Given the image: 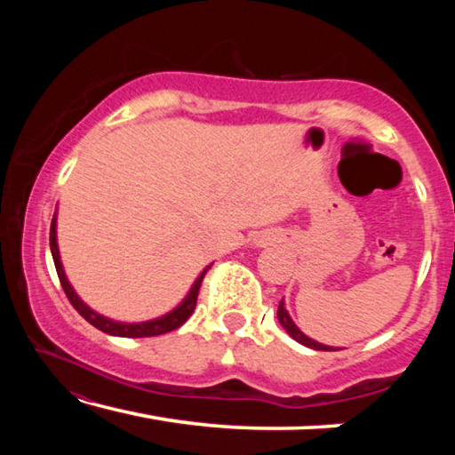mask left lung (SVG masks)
Wrapping results in <instances>:
<instances>
[{
	"instance_id": "left-lung-1",
	"label": "left lung",
	"mask_w": 455,
	"mask_h": 455,
	"mask_svg": "<svg viewBox=\"0 0 455 455\" xmlns=\"http://www.w3.org/2000/svg\"><path fill=\"white\" fill-rule=\"evenodd\" d=\"M276 317H279V323L283 325V329L287 331V333H289L292 339H295L297 343L305 345V347L315 349V351H339V347H331V345L319 343V341H315V339H311L309 335H305L303 331L295 325V321L291 319V315H289V311H287V307H284V299H281V303H279V311H276Z\"/></svg>"
}]
</instances>
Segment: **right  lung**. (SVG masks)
I'll return each instance as SVG.
<instances>
[{"label":"right lung","mask_w":455,"mask_h":455,"mask_svg":"<svg viewBox=\"0 0 455 455\" xmlns=\"http://www.w3.org/2000/svg\"><path fill=\"white\" fill-rule=\"evenodd\" d=\"M50 251H52L53 265H56V271H58L61 287H64L66 297L70 299L74 309L78 311L82 317L90 323V325H94L96 329L104 331V333L114 335V337H154V335L171 333V331L179 329L182 323L190 317L192 311H195L200 283H203L206 271H209V268L212 267V263H211V265H206L203 271H200V275L196 276L195 283H192L190 291L187 292V297H184L172 311H168V313L163 315V317H156V319H150V321L124 323V321H114L110 317H104V315H100L98 311L92 309V307H88L86 303L82 301L78 292H76V289L72 287V283L68 281L64 265H61L60 249H58V209H56V212H53L52 227H50Z\"/></svg>","instance_id":"add662e5"}]
</instances>
